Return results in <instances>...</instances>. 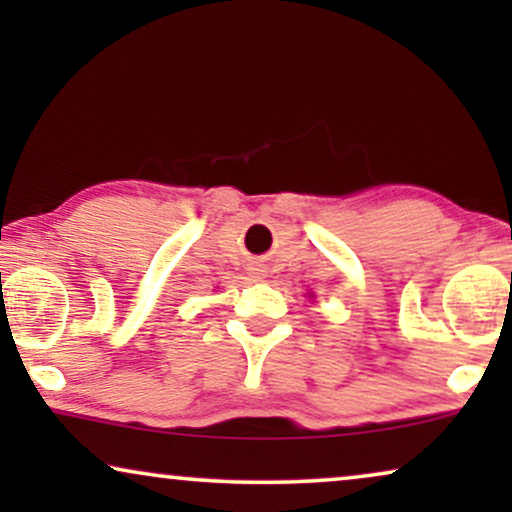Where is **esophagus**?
<instances>
[{
    "label": "esophagus",
    "mask_w": 512,
    "mask_h": 512,
    "mask_svg": "<svg viewBox=\"0 0 512 512\" xmlns=\"http://www.w3.org/2000/svg\"><path fill=\"white\" fill-rule=\"evenodd\" d=\"M254 275H261V272H254Z\"/></svg>",
    "instance_id": "esophagus-1"
}]
</instances>
